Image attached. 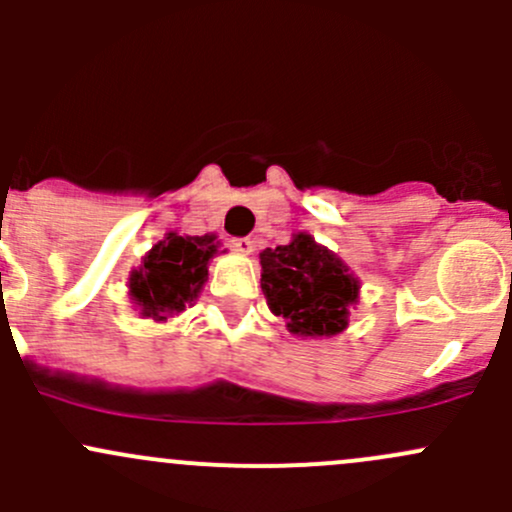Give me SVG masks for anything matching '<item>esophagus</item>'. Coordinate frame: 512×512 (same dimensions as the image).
<instances>
[{"instance_id":"obj_1","label":"esophagus","mask_w":512,"mask_h":512,"mask_svg":"<svg viewBox=\"0 0 512 512\" xmlns=\"http://www.w3.org/2000/svg\"><path fill=\"white\" fill-rule=\"evenodd\" d=\"M230 247L235 252H240V255H252V250H255V242H252L250 237H235V240L230 242Z\"/></svg>"}]
</instances>
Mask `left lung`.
<instances>
[{"instance_id":"obj_1","label":"left lung","mask_w":512,"mask_h":512,"mask_svg":"<svg viewBox=\"0 0 512 512\" xmlns=\"http://www.w3.org/2000/svg\"><path fill=\"white\" fill-rule=\"evenodd\" d=\"M262 292L289 334L329 339L349 327V309L359 302L361 282L347 262L309 232H294L287 245L260 252Z\"/></svg>"}]
</instances>
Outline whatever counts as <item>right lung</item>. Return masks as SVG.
Listing matches in <instances>:
<instances>
[{"label":"right lung","mask_w":512,"mask_h":512,"mask_svg":"<svg viewBox=\"0 0 512 512\" xmlns=\"http://www.w3.org/2000/svg\"><path fill=\"white\" fill-rule=\"evenodd\" d=\"M218 235H180L170 230L143 255V262L128 275V297L138 314L153 322L193 307L208 282V265L220 255Z\"/></svg>","instance_id":"obj_1"}]
</instances>
